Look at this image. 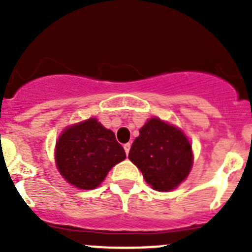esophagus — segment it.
Segmentation results:
<instances>
[{"instance_id":"1","label":"esophagus","mask_w":252,"mask_h":252,"mask_svg":"<svg viewBox=\"0 0 252 252\" xmlns=\"http://www.w3.org/2000/svg\"><path fill=\"white\" fill-rule=\"evenodd\" d=\"M130 148H131L130 142H127V144H125V145H124V149H125V153H126V155H128V153H130Z\"/></svg>"}]
</instances>
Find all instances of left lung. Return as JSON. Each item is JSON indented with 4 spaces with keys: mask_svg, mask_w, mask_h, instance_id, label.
<instances>
[{
    "mask_svg": "<svg viewBox=\"0 0 252 252\" xmlns=\"http://www.w3.org/2000/svg\"><path fill=\"white\" fill-rule=\"evenodd\" d=\"M128 159L141 170L146 183L166 192L188 177L193 162L192 146L184 133L159 119H150L130 149Z\"/></svg>",
    "mask_w": 252,
    "mask_h": 252,
    "instance_id": "obj_1",
    "label": "left lung"
}]
</instances>
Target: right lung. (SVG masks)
Returning <instances> with one entry per match:
<instances>
[{
  "label": "right lung",
  "instance_id": "obj_1",
  "mask_svg": "<svg viewBox=\"0 0 252 252\" xmlns=\"http://www.w3.org/2000/svg\"><path fill=\"white\" fill-rule=\"evenodd\" d=\"M126 158L115 133L95 119L66 128L55 146V160L64 179L79 189H94L117 162Z\"/></svg>",
  "mask_w": 252,
  "mask_h": 252
}]
</instances>
